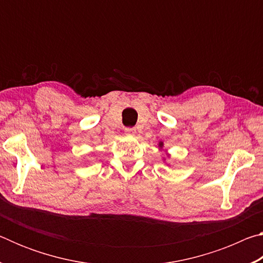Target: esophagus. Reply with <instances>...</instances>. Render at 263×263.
Here are the masks:
<instances>
[{"instance_id": "34e87169", "label": "esophagus", "mask_w": 263, "mask_h": 263, "mask_svg": "<svg viewBox=\"0 0 263 263\" xmlns=\"http://www.w3.org/2000/svg\"><path fill=\"white\" fill-rule=\"evenodd\" d=\"M137 130L135 127H126L125 128V135L126 136H135Z\"/></svg>"}]
</instances>
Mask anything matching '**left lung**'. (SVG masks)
<instances>
[{
	"instance_id": "8db88e82",
	"label": "left lung",
	"mask_w": 263,
	"mask_h": 263,
	"mask_svg": "<svg viewBox=\"0 0 263 263\" xmlns=\"http://www.w3.org/2000/svg\"><path fill=\"white\" fill-rule=\"evenodd\" d=\"M162 146H163V142L160 141V142H159V147H160V148H162Z\"/></svg>"
}]
</instances>
